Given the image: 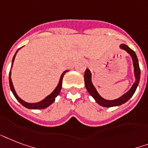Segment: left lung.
Returning a JSON list of instances; mask_svg holds the SVG:
<instances>
[{
  "label": "left lung",
  "instance_id": "left-lung-1",
  "mask_svg": "<svg viewBox=\"0 0 148 148\" xmlns=\"http://www.w3.org/2000/svg\"><path fill=\"white\" fill-rule=\"evenodd\" d=\"M121 49H124L126 51H127L128 53L130 54V56L132 57L133 63H134V75L135 77H136V82L134 83L133 86L131 87L129 91H128L127 93L122 96L121 97H120L119 99H114V100H106V99H104L103 98H102L98 92L95 89V87L93 86V85L92 84V82H91V73H90V71L86 69V71H85L84 74V80H85V86H86V88L87 91L89 92L91 96H92L94 99L97 101V103L100 105L102 106H104V107H111V106H120L121 104L124 103L126 102L129 100V99L131 98L134 93L135 92L136 90H137V87L138 86V83H139L140 81V69L139 67V63H138V59H137V57L136 56V54L132 49H130L127 45H126L125 44H121L120 45Z\"/></svg>",
  "mask_w": 148,
  "mask_h": 148
}]
</instances>
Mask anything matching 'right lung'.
Masks as SVG:
<instances>
[{
    "instance_id": "obj_1",
    "label": "right lung",
    "mask_w": 148,
    "mask_h": 148,
    "mask_svg": "<svg viewBox=\"0 0 148 148\" xmlns=\"http://www.w3.org/2000/svg\"><path fill=\"white\" fill-rule=\"evenodd\" d=\"M18 51H16L15 55L13 57V59H12V65H13V62L14 61V58H15V56ZM11 65V66H12ZM69 72L68 70L65 71L62 74V76L60 78V80H59V82H58V86L56 87V89L54 90L53 92H51V94H50L49 97H47L45 99H44L42 101L39 102V103H26V102L23 101L22 99H20L19 97H18V95L17 93L15 92V90L14 89V86H13V84H12V81H11V70H10V73H9V84H10V87H11V90L13 92L14 96L15 97V98L17 99L20 103H21L24 106H25L26 108H28V109H36V110H40V109H45V108H47L48 106H50L52 103H54L55 101V99L57 97H58V95L59 94V92L61 91V89H62V79H63V76L64 75L66 74V73Z\"/></svg>"
}]
</instances>
